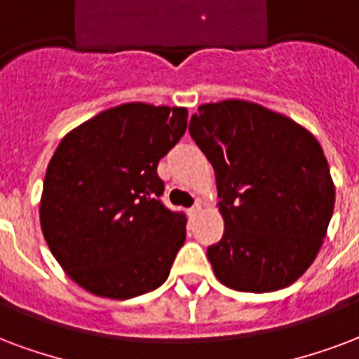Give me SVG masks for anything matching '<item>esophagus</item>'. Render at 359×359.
<instances>
[{"instance_id":"obj_1","label":"esophagus","mask_w":359,"mask_h":359,"mask_svg":"<svg viewBox=\"0 0 359 359\" xmlns=\"http://www.w3.org/2000/svg\"><path fill=\"white\" fill-rule=\"evenodd\" d=\"M198 212H201V204H198V202H196V204H195V206H193V208L187 210V214H189V217H195V215L198 214Z\"/></svg>"}]
</instances>
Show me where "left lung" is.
<instances>
[{
	"label": "left lung",
	"mask_w": 359,
	"mask_h": 359,
	"mask_svg": "<svg viewBox=\"0 0 359 359\" xmlns=\"http://www.w3.org/2000/svg\"><path fill=\"white\" fill-rule=\"evenodd\" d=\"M189 132L214 166L225 221L208 248L217 280L250 293L292 285L316 259L335 206L322 145L290 117L246 100L204 104Z\"/></svg>",
	"instance_id": "8db88e82"
}]
</instances>
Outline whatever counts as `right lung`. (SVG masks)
<instances>
[{
  "instance_id": "add662e5",
  "label": "right lung",
  "mask_w": 359,
  "mask_h": 359,
  "mask_svg": "<svg viewBox=\"0 0 359 359\" xmlns=\"http://www.w3.org/2000/svg\"><path fill=\"white\" fill-rule=\"evenodd\" d=\"M185 128V107L130 102L62 138L39 221L55 259L83 290L123 301L166 282L187 221L158 198L157 166Z\"/></svg>"
}]
</instances>
